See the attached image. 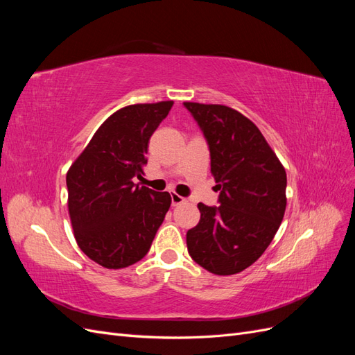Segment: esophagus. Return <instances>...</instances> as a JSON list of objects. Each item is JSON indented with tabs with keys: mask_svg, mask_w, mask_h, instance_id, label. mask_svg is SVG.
I'll list each match as a JSON object with an SVG mask.
<instances>
[{
	"mask_svg": "<svg viewBox=\"0 0 355 355\" xmlns=\"http://www.w3.org/2000/svg\"><path fill=\"white\" fill-rule=\"evenodd\" d=\"M185 201H187V198L176 194V192H171V204H173V206H179V204L185 202Z\"/></svg>",
	"mask_w": 355,
	"mask_h": 355,
	"instance_id": "34e87169",
	"label": "esophagus"
}]
</instances>
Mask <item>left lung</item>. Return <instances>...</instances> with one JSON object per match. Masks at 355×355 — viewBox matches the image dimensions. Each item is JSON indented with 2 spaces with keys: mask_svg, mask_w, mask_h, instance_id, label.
Returning a JSON list of instances; mask_svg holds the SVG:
<instances>
[{
  "mask_svg": "<svg viewBox=\"0 0 355 355\" xmlns=\"http://www.w3.org/2000/svg\"><path fill=\"white\" fill-rule=\"evenodd\" d=\"M206 136L218 207L198 202L197 227L187 232L189 256L204 270L232 275L271 244L286 211V170L259 128L225 105L184 102Z\"/></svg>",
  "mask_w": 355,
  "mask_h": 355,
  "instance_id": "1",
  "label": "left lung"
}]
</instances>
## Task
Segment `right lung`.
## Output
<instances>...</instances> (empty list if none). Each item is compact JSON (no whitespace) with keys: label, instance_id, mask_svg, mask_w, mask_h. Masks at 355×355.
<instances>
[{"label":"right lung","instance_id":"1","mask_svg":"<svg viewBox=\"0 0 355 355\" xmlns=\"http://www.w3.org/2000/svg\"><path fill=\"white\" fill-rule=\"evenodd\" d=\"M173 101L118 110L96 130L67 173L73 237L92 261L108 270L139 262L171 204L168 192L135 185L146 164L149 137Z\"/></svg>","mask_w":355,"mask_h":355}]
</instances>
